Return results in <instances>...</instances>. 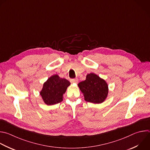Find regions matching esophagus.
Listing matches in <instances>:
<instances>
[{
  "mask_svg": "<svg viewBox=\"0 0 150 150\" xmlns=\"http://www.w3.org/2000/svg\"><path fill=\"white\" fill-rule=\"evenodd\" d=\"M71 83H77L78 82V79H77V78H76V79H71Z\"/></svg>",
  "mask_w": 150,
  "mask_h": 150,
  "instance_id": "1",
  "label": "esophagus"
}]
</instances>
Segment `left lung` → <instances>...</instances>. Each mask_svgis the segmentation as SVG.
Returning <instances> with one entry per match:
<instances>
[{
  "mask_svg": "<svg viewBox=\"0 0 150 150\" xmlns=\"http://www.w3.org/2000/svg\"><path fill=\"white\" fill-rule=\"evenodd\" d=\"M78 85L84 96V99L87 102L101 104L105 100L108 96L107 83L93 73L88 74L86 79L79 82Z\"/></svg>",
  "mask_w": 150,
  "mask_h": 150,
  "instance_id": "8db88e82",
  "label": "left lung"
}]
</instances>
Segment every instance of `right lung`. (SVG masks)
Masks as SVG:
<instances>
[{"label":"right lung","mask_w":150,"mask_h":150,"mask_svg":"<svg viewBox=\"0 0 150 150\" xmlns=\"http://www.w3.org/2000/svg\"><path fill=\"white\" fill-rule=\"evenodd\" d=\"M70 84L67 79L61 78L58 75L49 78L40 92L43 102L47 105H52L62 101L63 94Z\"/></svg>","instance_id":"add662e5"}]
</instances>
